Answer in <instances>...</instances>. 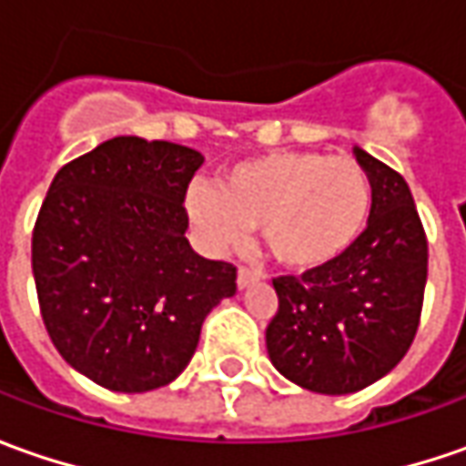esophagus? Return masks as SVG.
Listing matches in <instances>:
<instances>
[{
	"instance_id": "34e87169",
	"label": "esophagus",
	"mask_w": 466,
	"mask_h": 466,
	"mask_svg": "<svg viewBox=\"0 0 466 466\" xmlns=\"http://www.w3.org/2000/svg\"><path fill=\"white\" fill-rule=\"evenodd\" d=\"M259 279V272H254V269H246V267H238V275H236V285H238V290H246L248 285H254Z\"/></svg>"
}]
</instances>
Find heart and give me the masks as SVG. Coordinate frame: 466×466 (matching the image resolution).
I'll return each mask as SVG.
<instances>
[{
	"label": "heart",
	"mask_w": 466,
	"mask_h": 466,
	"mask_svg": "<svg viewBox=\"0 0 466 466\" xmlns=\"http://www.w3.org/2000/svg\"><path fill=\"white\" fill-rule=\"evenodd\" d=\"M373 207V181L358 160L311 150L254 155L228 166L218 184L194 181L187 191V215L205 248H236L259 225L267 251L298 275L348 259Z\"/></svg>",
	"instance_id": "heart-1"
}]
</instances>
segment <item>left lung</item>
Returning a JSON list of instances; mask_svg holds the SVG:
<instances>
[{"label": "left lung", "mask_w": 466, "mask_h": 466, "mask_svg": "<svg viewBox=\"0 0 466 466\" xmlns=\"http://www.w3.org/2000/svg\"><path fill=\"white\" fill-rule=\"evenodd\" d=\"M352 153L376 191L366 236L331 269L275 279L279 309L267 327L272 366L331 397L397 368L420 324L428 279V241L407 181L366 150Z\"/></svg>", "instance_id": "1"}]
</instances>
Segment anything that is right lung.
Here are the masks:
<instances>
[{
    "mask_svg": "<svg viewBox=\"0 0 466 466\" xmlns=\"http://www.w3.org/2000/svg\"><path fill=\"white\" fill-rule=\"evenodd\" d=\"M202 163L176 142L114 137L48 187L33 230L41 316L64 360L103 389L176 381L207 313L236 293V267L199 257L184 236Z\"/></svg>",
    "mask_w": 466,
    "mask_h": 466,
    "instance_id": "obj_1",
    "label": "right lung"
}]
</instances>
